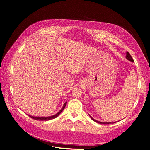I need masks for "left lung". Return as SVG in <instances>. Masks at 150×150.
<instances>
[{
	"mask_svg": "<svg viewBox=\"0 0 150 150\" xmlns=\"http://www.w3.org/2000/svg\"><path fill=\"white\" fill-rule=\"evenodd\" d=\"M126 59L128 60H129V61L132 62H134V60H133L132 56H131V54L129 53V52H126ZM89 116H90V117L91 118V119H92L93 121H94V122H97V123H101V124H110V123H115L117 122H100V121H98V120H95V119H93L90 115H89Z\"/></svg>",
	"mask_w": 150,
	"mask_h": 150,
	"instance_id": "left-lung-1",
	"label": "left lung"
}]
</instances>
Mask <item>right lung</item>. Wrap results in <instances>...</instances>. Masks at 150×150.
<instances>
[{"label": "right lung", "instance_id": "obj_1", "mask_svg": "<svg viewBox=\"0 0 150 150\" xmlns=\"http://www.w3.org/2000/svg\"><path fill=\"white\" fill-rule=\"evenodd\" d=\"M67 102V101H66L65 103H64L63 106V108H62V109H61L58 113H57L56 114H55V115H53V116H47V117H35V116H31V115H28L30 117H31L32 119H34L37 120H49L54 119V118L57 117L61 113V112L63 110V109H65V106H66Z\"/></svg>", "mask_w": 150, "mask_h": 150}]
</instances>
